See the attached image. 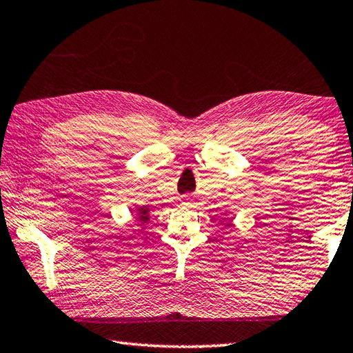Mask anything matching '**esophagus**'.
<instances>
[{
  "instance_id": "34e87169",
  "label": "esophagus",
  "mask_w": 353,
  "mask_h": 353,
  "mask_svg": "<svg viewBox=\"0 0 353 353\" xmlns=\"http://www.w3.org/2000/svg\"><path fill=\"white\" fill-rule=\"evenodd\" d=\"M193 203H194V201L191 197H188V196L182 197V205H185V207H193Z\"/></svg>"
}]
</instances>
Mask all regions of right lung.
I'll list each match as a JSON object with an SVG mask.
<instances>
[{
    "instance_id": "add662e5",
    "label": "right lung",
    "mask_w": 353,
    "mask_h": 353,
    "mask_svg": "<svg viewBox=\"0 0 353 353\" xmlns=\"http://www.w3.org/2000/svg\"><path fill=\"white\" fill-rule=\"evenodd\" d=\"M146 213H148V210H146V208L140 210V221H142V222L148 221V216H146Z\"/></svg>"
}]
</instances>
